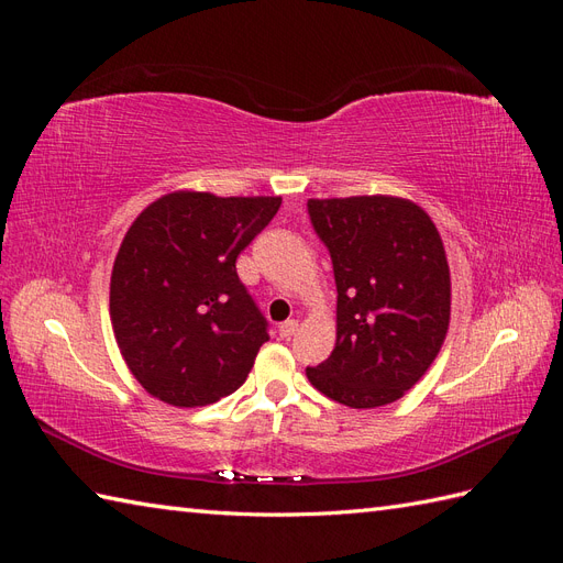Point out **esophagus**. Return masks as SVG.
Returning a JSON list of instances; mask_svg holds the SVG:
<instances>
[{"label": "esophagus", "mask_w": 563, "mask_h": 563, "mask_svg": "<svg viewBox=\"0 0 563 563\" xmlns=\"http://www.w3.org/2000/svg\"><path fill=\"white\" fill-rule=\"evenodd\" d=\"M296 331H298V321L296 319H288V321L279 323V338H284V340L291 338Z\"/></svg>", "instance_id": "1"}]
</instances>
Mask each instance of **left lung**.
<instances>
[{
	"label": "left lung",
	"instance_id": "8db88e82",
	"mask_svg": "<svg viewBox=\"0 0 563 563\" xmlns=\"http://www.w3.org/2000/svg\"><path fill=\"white\" fill-rule=\"evenodd\" d=\"M308 213L331 253L338 308L331 356L305 373L350 408L397 401L449 331L451 272L432 218L385 195L310 199Z\"/></svg>",
	"mask_w": 563,
	"mask_h": 563
}]
</instances>
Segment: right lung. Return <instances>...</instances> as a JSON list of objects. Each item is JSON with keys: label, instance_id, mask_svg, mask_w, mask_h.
Segmentation results:
<instances>
[{"label": "right lung", "instance_id": "1", "mask_svg": "<svg viewBox=\"0 0 563 563\" xmlns=\"http://www.w3.org/2000/svg\"><path fill=\"white\" fill-rule=\"evenodd\" d=\"M282 197L164 195L133 220L114 258L110 319L119 352L152 397L195 408L240 389L267 319L236 275Z\"/></svg>", "mask_w": 563, "mask_h": 563}]
</instances>
